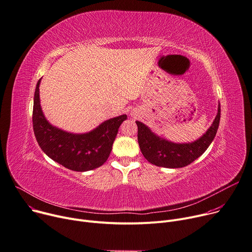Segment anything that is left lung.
<instances>
[{
  "label": "left lung",
  "instance_id": "8db88e82",
  "mask_svg": "<svg viewBox=\"0 0 252 252\" xmlns=\"http://www.w3.org/2000/svg\"><path fill=\"white\" fill-rule=\"evenodd\" d=\"M220 121V104L217 115L209 129L191 143H174L153 133L145 124L136 121L138 143L143 156L152 164L166 168H181L200 157L216 135Z\"/></svg>",
  "mask_w": 252,
  "mask_h": 252
}]
</instances>
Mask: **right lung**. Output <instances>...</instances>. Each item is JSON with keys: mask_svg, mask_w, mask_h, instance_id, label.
Wrapping results in <instances>:
<instances>
[{"mask_svg": "<svg viewBox=\"0 0 252 252\" xmlns=\"http://www.w3.org/2000/svg\"><path fill=\"white\" fill-rule=\"evenodd\" d=\"M41 79L38 81L33 107V128L41 149L52 160L73 171H89L98 168L108 159L118 129L127 115L104 121L94 130L74 134L51 125L40 105Z\"/></svg>", "mask_w": 252, "mask_h": 252, "instance_id": "1", "label": "right lung"}]
</instances>
